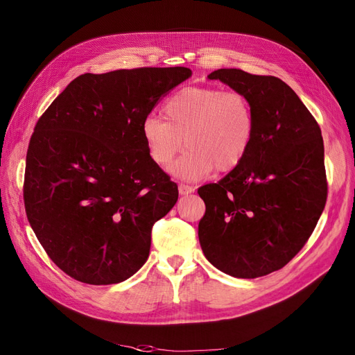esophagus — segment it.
<instances>
[{
  "label": "esophagus",
  "mask_w": 355,
  "mask_h": 355,
  "mask_svg": "<svg viewBox=\"0 0 355 355\" xmlns=\"http://www.w3.org/2000/svg\"><path fill=\"white\" fill-rule=\"evenodd\" d=\"M194 191H196V188L191 187V185H185V184H180V185H179V194H180V196L192 194V192H194Z\"/></svg>",
  "instance_id": "obj_1"
}]
</instances>
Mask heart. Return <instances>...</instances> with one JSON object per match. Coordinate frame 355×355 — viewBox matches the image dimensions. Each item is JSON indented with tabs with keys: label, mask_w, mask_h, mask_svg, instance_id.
I'll return each instance as SVG.
<instances>
[{
	"label": "heart",
	"mask_w": 355,
	"mask_h": 355,
	"mask_svg": "<svg viewBox=\"0 0 355 355\" xmlns=\"http://www.w3.org/2000/svg\"><path fill=\"white\" fill-rule=\"evenodd\" d=\"M164 114L166 120L146 116L142 136L161 168L188 146L171 168L179 178L200 179L213 168L231 171L250 151L256 118L250 99L239 90L184 87L166 102Z\"/></svg>",
	"instance_id": "1"
}]
</instances>
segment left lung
<instances>
[{
    "mask_svg": "<svg viewBox=\"0 0 355 355\" xmlns=\"http://www.w3.org/2000/svg\"><path fill=\"white\" fill-rule=\"evenodd\" d=\"M250 99L256 130L240 166L198 188L204 256L222 272L256 278L282 270L305 245L324 210L327 178L320 125L272 75L218 69L209 75Z\"/></svg>",
    "mask_w": 355,
    "mask_h": 355,
    "instance_id": "8db88e82",
    "label": "left lung"
}]
</instances>
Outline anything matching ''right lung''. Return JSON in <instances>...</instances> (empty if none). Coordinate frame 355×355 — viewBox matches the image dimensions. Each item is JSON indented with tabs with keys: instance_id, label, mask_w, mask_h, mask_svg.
<instances>
[{
	"instance_id": "right-lung-1",
	"label": "right lung",
	"mask_w": 355,
	"mask_h": 355,
	"mask_svg": "<svg viewBox=\"0 0 355 355\" xmlns=\"http://www.w3.org/2000/svg\"><path fill=\"white\" fill-rule=\"evenodd\" d=\"M191 69L83 73L40 116L24 180L42 249L73 280L115 284L141 270L178 185L148 154L142 124Z\"/></svg>"
}]
</instances>
